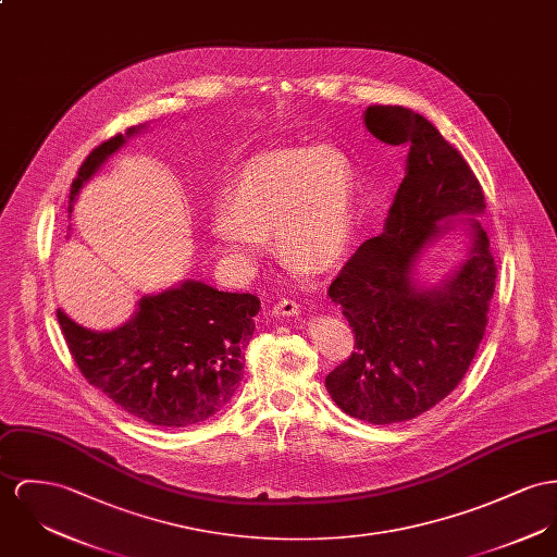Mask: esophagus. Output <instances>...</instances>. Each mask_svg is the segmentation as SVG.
<instances>
[{"label": "esophagus", "mask_w": 557, "mask_h": 557, "mask_svg": "<svg viewBox=\"0 0 557 557\" xmlns=\"http://www.w3.org/2000/svg\"><path fill=\"white\" fill-rule=\"evenodd\" d=\"M271 313H273V315H282V318L297 315V313H299V302L293 299L277 300V302L271 307Z\"/></svg>", "instance_id": "34e87169"}]
</instances>
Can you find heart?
<instances>
[{"label":"heart","mask_w":557,"mask_h":557,"mask_svg":"<svg viewBox=\"0 0 557 557\" xmlns=\"http://www.w3.org/2000/svg\"><path fill=\"white\" fill-rule=\"evenodd\" d=\"M354 172L331 146L284 148L250 159L210 222L218 246L252 262L271 233L280 262L315 275L342 262L354 237Z\"/></svg>","instance_id":"b5f03b06"}]
</instances>
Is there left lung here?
I'll return each mask as SVG.
<instances>
[{
    "mask_svg": "<svg viewBox=\"0 0 557 557\" xmlns=\"http://www.w3.org/2000/svg\"><path fill=\"white\" fill-rule=\"evenodd\" d=\"M364 125L409 154L384 233L367 239L329 288L356 345L329 373L326 389L347 416L384 426L422 416L462 382L485 333L496 262L474 218L485 212L481 184L438 128L403 106H369ZM458 214L468 215L460 221L470 226V255L424 289L412 277L414 262Z\"/></svg>",
    "mask_w": 557,
    "mask_h": 557,
    "instance_id": "8db88e82",
    "label": "left lung"
}]
</instances>
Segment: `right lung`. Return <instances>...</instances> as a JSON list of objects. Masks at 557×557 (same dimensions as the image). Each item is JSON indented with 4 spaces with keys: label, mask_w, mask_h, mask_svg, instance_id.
I'll list each match as a JSON object with an SVG mask.
<instances>
[{
    "label": "right lung",
    "mask_w": 557,
    "mask_h": 557,
    "mask_svg": "<svg viewBox=\"0 0 557 557\" xmlns=\"http://www.w3.org/2000/svg\"><path fill=\"white\" fill-rule=\"evenodd\" d=\"M144 127H128L86 157L72 182L70 214L86 182ZM258 309L255 295L186 280L141 297L133 318L114 331L85 329L61 309L57 320L88 384L141 422L184 429L210 420L233 398Z\"/></svg>",
    "instance_id": "1"
}]
</instances>
